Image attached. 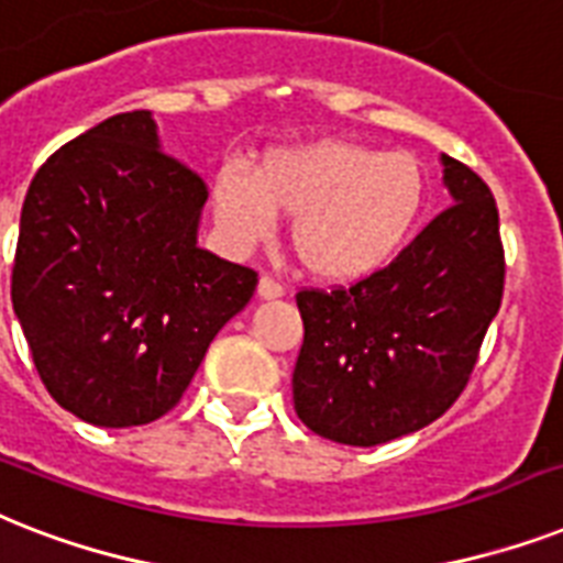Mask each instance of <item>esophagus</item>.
Segmentation results:
<instances>
[{"label":"esophagus","mask_w":563,"mask_h":563,"mask_svg":"<svg viewBox=\"0 0 563 563\" xmlns=\"http://www.w3.org/2000/svg\"><path fill=\"white\" fill-rule=\"evenodd\" d=\"M285 296V287L278 285L276 278L261 276L258 282V299H282Z\"/></svg>","instance_id":"1"}]
</instances>
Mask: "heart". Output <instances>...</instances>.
Masks as SVG:
<instances>
[{
    "label": "heart",
    "instance_id": "heart-1",
    "mask_svg": "<svg viewBox=\"0 0 563 563\" xmlns=\"http://www.w3.org/2000/svg\"><path fill=\"white\" fill-rule=\"evenodd\" d=\"M427 174L412 154L319 139L273 147L253 177L223 165L211 179L214 223L235 250L264 244L276 214L290 220V250L308 276L354 285L389 267L416 232Z\"/></svg>",
    "mask_w": 563,
    "mask_h": 563
}]
</instances>
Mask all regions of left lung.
<instances>
[{
    "mask_svg": "<svg viewBox=\"0 0 563 563\" xmlns=\"http://www.w3.org/2000/svg\"><path fill=\"white\" fill-rule=\"evenodd\" d=\"M453 206L375 276L296 296L305 343L296 416L354 448L393 442L451 409L503 299L500 214L492 188L442 154Z\"/></svg>",
    "mask_w": 563,
    "mask_h": 563,
    "instance_id": "8db88e82",
    "label": "left lung"
}]
</instances>
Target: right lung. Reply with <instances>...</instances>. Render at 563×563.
<instances>
[{"label": "right lung", "mask_w": 563, "mask_h": 563, "mask_svg": "<svg viewBox=\"0 0 563 563\" xmlns=\"http://www.w3.org/2000/svg\"><path fill=\"white\" fill-rule=\"evenodd\" d=\"M203 179L162 151L154 112L101 121L34 174L11 302L52 398L96 427L177 407L258 276L197 244Z\"/></svg>", "instance_id": "right-lung-1"}]
</instances>
